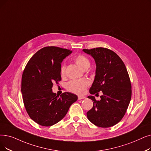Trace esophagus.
I'll return each mask as SVG.
<instances>
[{"label":"esophagus","mask_w":151,"mask_h":151,"mask_svg":"<svg viewBox=\"0 0 151 151\" xmlns=\"http://www.w3.org/2000/svg\"><path fill=\"white\" fill-rule=\"evenodd\" d=\"M85 97L84 96H78V100H82V99H85Z\"/></svg>","instance_id":"obj_1"}]
</instances>
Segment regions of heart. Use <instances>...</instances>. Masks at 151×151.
<instances>
[{
	"label": "heart",
	"instance_id": "1",
	"mask_svg": "<svg viewBox=\"0 0 151 151\" xmlns=\"http://www.w3.org/2000/svg\"><path fill=\"white\" fill-rule=\"evenodd\" d=\"M73 60L78 66L83 70L88 69L90 65V62L88 58L81 54L75 56ZM65 71H66V64L63 63L60 67V75L62 76L65 75ZM89 84L90 82L87 79L74 80L69 81L67 84V89L68 91L73 93L81 94L84 93Z\"/></svg>",
	"mask_w": 151,
	"mask_h": 151
}]
</instances>
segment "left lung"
Segmentation results:
<instances>
[{
    "mask_svg": "<svg viewBox=\"0 0 151 151\" xmlns=\"http://www.w3.org/2000/svg\"><path fill=\"white\" fill-rule=\"evenodd\" d=\"M93 57L96 63L94 81L89 89L91 94L102 91L101 100L88 98L93 107L87 112L89 120L95 125L109 128L123 119L132 97V84L125 65L115 52L104 47L83 50Z\"/></svg>",
    "mask_w": 151,
    "mask_h": 151,
    "instance_id": "1",
    "label": "left lung"
}]
</instances>
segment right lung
<instances>
[{
	"instance_id": "add662e5",
	"label": "right lung",
	"mask_w": 151,
	"mask_h": 151,
	"mask_svg": "<svg viewBox=\"0 0 151 151\" xmlns=\"http://www.w3.org/2000/svg\"><path fill=\"white\" fill-rule=\"evenodd\" d=\"M71 52L55 46L43 47L24 69L21 89L24 106L31 119L41 126L50 127L60 121L78 99L74 94L63 93L59 96L52 89L55 82L61 81V63Z\"/></svg>"
}]
</instances>
